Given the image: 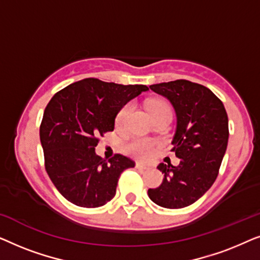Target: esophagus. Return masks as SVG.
<instances>
[{"label":"esophagus","mask_w":260,"mask_h":260,"mask_svg":"<svg viewBox=\"0 0 260 260\" xmlns=\"http://www.w3.org/2000/svg\"><path fill=\"white\" fill-rule=\"evenodd\" d=\"M136 168H137L138 170H148V169H149L147 166L141 165V163H136Z\"/></svg>","instance_id":"34e87169"}]
</instances>
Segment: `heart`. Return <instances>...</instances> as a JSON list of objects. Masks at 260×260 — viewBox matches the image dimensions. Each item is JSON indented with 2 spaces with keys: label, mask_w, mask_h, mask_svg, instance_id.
Instances as JSON below:
<instances>
[{
  "label": "heart",
  "mask_w": 260,
  "mask_h": 260,
  "mask_svg": "<svg viewBox=\"0 0 260 260\" xmlns=\"http://www.w3.org/2000/svg\"><path fill=\"white\" fill-rule=\"evenodd\" d=\"M148 109L150 111L152 117L165 115V113H168V115H172V111H170L169 105L167 103L162 101H152L148 104ZM131 111V105L127 104L124 106V108L118 112V116H117V125L122 127L125 125L127 116ZM155 143L151 140H148V138L144 137H136L134 140H131L129 143L125 145V150L127 154L131 156H135L137 158H148L150 157L154 152Z\"/></svg>",
  "instance_id": "heart-1"
}]
</instances>
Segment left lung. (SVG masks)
Returning a JSON list of instances; mask_svg holds the SVG:
<instances>
[{
    "instance_id": "obj_1",
    "label": "left lung",
    "mask_w": 260,
    "mask_h": 260,
    "mask_svg": "<svg viewBox=\"0 0 260 260\" xmlns=\"http://www.w3.org/2000/svg\"><path fill=\"white\" fill-rule=\"evenodd\" d=\"M168 99L176 115L172 151L174 167L161 163L163 182L149 189L152 202L165 208H183L199 200L214 183L229 142V117L222 102L204 85L188 80L150 85Z\"/></svg>"
}]
</instances>
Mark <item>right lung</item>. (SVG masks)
<instances>
[{
    "mask_svg": "<svg viewBox=\"0 0 260 260\" xmlns=\"http://www.w3.org/2000/svg\"><path fill=\"white\" fill-rule=\"evenodd\" d=\"M148 90L145 85L86 78L53 95L42 117L40 141L46 172L66 200L95 208L115 197L120 174L135 163L120 154L108 162L95 155L98 137L113 131L123 106Z\"/></svg>",
    "mask_w": 260,
    "mask_h": 260,
    "instance_id": "obj_1",
    "label": "right lung"
}]
</instances>
